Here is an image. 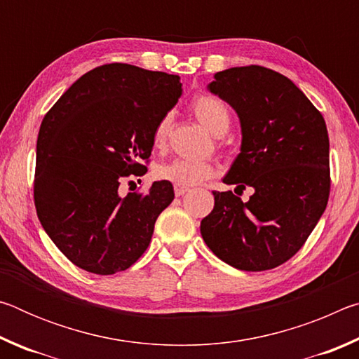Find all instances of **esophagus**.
Returning <instances> with one entry per match:
<instances>
[{"label":"esophagus","instance_id":"34e87169","mask_svg":"<svg viewBox=\"0 0 359 359\" xmlns=\"http://www.w3.org/2000/svg\"><path fill=\"white\" fill-rule=\"evenodd\" d=\"M190 190L188 187H182V185H174V193L175 196H184V194Z\"/></svg>","mask_w":359,"mask_h":359}]
</instances>
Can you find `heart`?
Returning a JSON list of instances; mask_svg holds the SVG:
<instances>
[{
    "instance_id": "heart-1",
    "label": "heart",
    "mask_w": 359,
    "mask_h": 359,
    "mask_svg": "<svg viewBox=\"0 0 359 359\" xmlns=\"http://www.w3.org/2000/svg\"><path fill=\"white\" fill-rule=\"evenodd\" d=\"M193 114L205 130L214 136H223L229 126V111L220 100L214 96H199L193 102ZM171 126V115H165L158 121L154 130L155 147H165ZM214 175V166L208 161L185 160V158H175L158 169V177L174 185L191 187L208 180Z\"/></svg>"
}]
</instances>
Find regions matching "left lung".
Instances as JSON below:
<instances>
[{"label": "left lung", "mask_w": 359, "mask_h": 359, "mask_svg": "<svg viewBox=\"0 0 359 359\" xmlns=\"http://www.w3.org/2000/svg\"><path fill=\"white\" fill-rule=\"evenodd\" d=\"M212 95L234 109L241 151L222 179L254 194L214 191L201 236L224 263L241 271L283 264L317 226L330 198V137L323 115L296 85L263 66L217 72Z\"/></svg>", "instance_id": "left-lung-1"}]
</instances>
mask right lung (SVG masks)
<instances>
[{
	"label": "right lung",
	"mask_w": 359,
	"mask_h": 359,
	"mask_svg": "<svg viewBox=\"0 0 359 359\" xmlns=\"http://www.w3.org/2000/svg\"><path fill=\"white\" fill-rule=\"evenodd\" d=\"M180 77L112 63L88 71L42 120L34 204L42 228L71 263L93 274L128 269L147 250L155 222L174 199L156 180L145 194L120 193L142 175L158 121L177 104Z\"/></svg>",
	"instance_id": "obj_1"
}]
</instances>
